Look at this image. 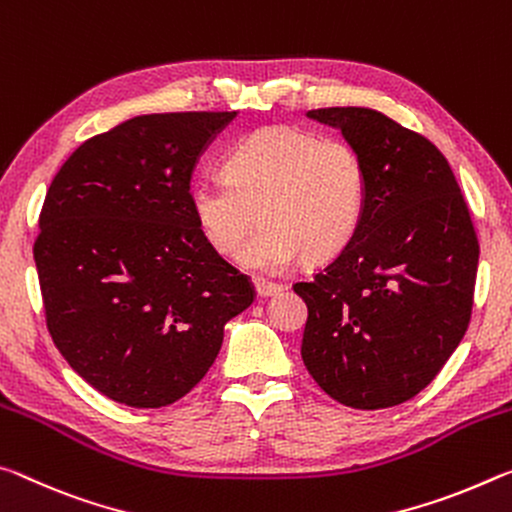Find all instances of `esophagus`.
Returning <instances> with one entry per match:
<instances>
[{
    "instance_id": "1",
    "label": "esophagus",
    "mask_w": 512,
    "mask_h": 512,
    "mask_svg": "<svg viewBox=\"0 0 512 512\" xmlns=\"http://www.w3.org/2000/svg\"><path fill=\"white\" fill-rule=\"evenodd\" d=\"M281 290H283L281 283H270V281H258L256 283L258 297H274V295H279Z\"/></svg>"
}]
</instances>
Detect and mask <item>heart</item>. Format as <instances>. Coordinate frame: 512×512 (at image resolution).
Listing matches in <instances>:
<instances>
[{"label":"heart","instance_id":"obj_1","mask_svg":"<svg viewBox=\"0 0 512 512\" xmlns=\"http://www.w3.org/2000/svg\"><path fill=\"white\" fill-rule=\"evenodd\" d=\"M226 181L199 179L188 201L215 251H240V265L279 274L304 254L331 261L354 240L365 213L367 172L354 147L295 127H267L238 142L224 158Z\"/></svg>","mask_w":512,"mask_h":512}]
</instances>
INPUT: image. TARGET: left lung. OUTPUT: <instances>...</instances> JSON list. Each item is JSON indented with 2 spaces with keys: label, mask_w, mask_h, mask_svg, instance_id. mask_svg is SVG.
I'll list each match as a JSON object with an SVG mask.
<instances>
[{
  "label": "left lung",
  "mask_w": 512,
  "mask_h": 512,
  "mask_svg": "<svg viewBox=\"0 0 512 512\" xmlns=\"http://www.w3.org/2000/svg\"><path fill=\"white\" fill-rule=\"evenodd\" d=\"M365 163V213L354 240L295 283L308 320L301 358L317 385L360 410L399 406L463 340L479 240L458 181L433 142L372 108H320Z\"/></svg>",
  "instance_id": "1"
}]
</instances>
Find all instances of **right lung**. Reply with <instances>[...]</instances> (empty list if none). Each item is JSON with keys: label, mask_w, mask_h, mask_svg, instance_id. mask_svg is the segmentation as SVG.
<instances>
[{"label": "right lung", "mask_w": 512, "mask_h": 512, "mask_svg": "<svg viewBox=\"0 0 512 512\" xmlns=\"http://www.w3.org/2000/svg\"><path fill=\"white\" fill-rule=\"evenodd\" d=\"M236 115H138L74 149L47 190L33 245L47 329L108 399L161 408L188 395L254 301L188 201L199 156Z\"/></svg>", "instance_id": "1"}]
</instances>
